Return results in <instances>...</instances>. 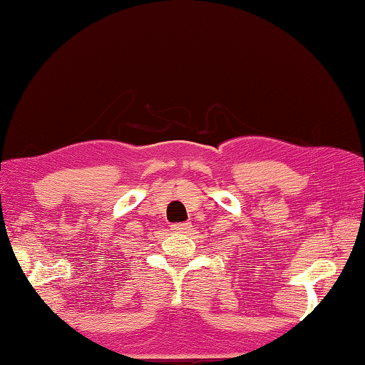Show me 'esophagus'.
<instances>
[{
  "label": "esophagus",
  "mask_w": 365,
  "mask_h": 365,
  "mask_svg": "<svg viewBox=\"0 0 365 365\" xmlns=\"http://www.w3.org/2000/svg\"><path fill=\"white\" fill-rule=\"evenodd\" d=\"M171 230H175V232H179V233H187L190 230V223L189 222L175 223V225H171Z\"/></svg>",
  "instance_id": "obj_1"
}]
</instances>
